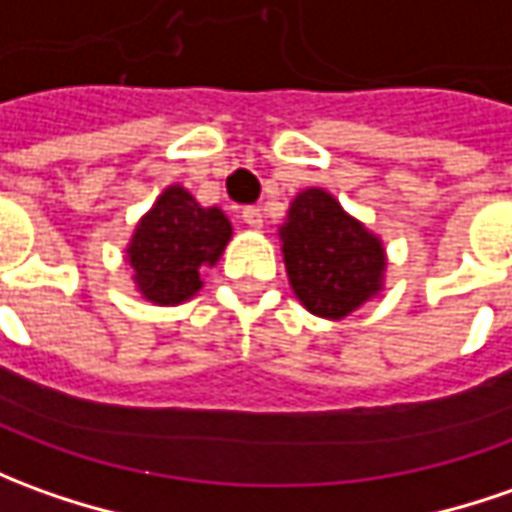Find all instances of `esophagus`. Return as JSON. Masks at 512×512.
<instances>
[{
	"label": "esophagus",
	"instance_id": "obj_1",
	"mask_svg": "<svg viewBox=\"0 0 512 512\" xmlns=\"http://www.w3.org/2000/svg\"><path fill=\"white\" fill-rule=\"evenodd\" d=\"M241 218L246 227H252V229L263 227V212L257 210V207H246V210L241 212Z\"/></svg>",
	"mask_w": 512,
	"mask_h": 512
}]
</instances>
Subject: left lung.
I'll return each mask as SVG.
<instances>
[{
  "mask_svg": "<svg viewBox=\"0 0 512 512\" xmlns=\"http://www.w3.org/2000/svg\"><path fill=\"white\" fill-rule=\"evenodd\" d=\"M294 297L314 316L339 322L384 294L387 249L325 187H305L277 229Z\"/></svg>",
  "mask_w": 512,
  "mask_h": 512,
  "instance_id": "1",
  "label": "left lung"
}]
</instances>
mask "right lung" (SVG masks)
Wrapping results in <instances>:
<instances>
[{"label": "right lung", "instance_id": "right-lung-1", "mask_svg": "<svg viewBox=\"0 0 512 512\" xmlns=\"http://www.w3.org/2000/svg\"><path fill=\"white\" fill-rule=\"evenodd\" d=\"M229 241L224 210L201 207L187 187L168 184L125 243V263L142 300L182 305L201 291L204 271L221 260Z\"/></svg>", "mask_w": 512, "mask_h": 512}]
</instances>
